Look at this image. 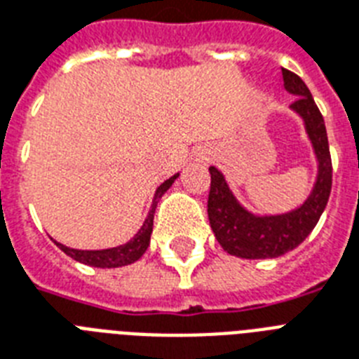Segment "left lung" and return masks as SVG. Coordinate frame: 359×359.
I'll return each mask as SVG.
<instances>
[{
    "label": "left lung",
    "instance_id": "8db88e82",
    "mask_svg": "<svg viewBox=\"0 0 359 359\" xmlns=\"http://www.w3.org/2000/svg\"><path fill=\"white\" fill-rule=\"evenodd\" d=\"M282 76L285 88L291 94H297L291 109H294L306 122V130L319 159V177L315 183L313 193L309 194L306 203L297 211L278 215V217H254L241 208L233 194L229 193L224 176L215 166L209 168L211 174L208 198L209 224L220 246L228 254L245 259L278 257L297 248L317 226L332 191V157H330L325 118L306 83L297 74L285 68H282Z\"/></svg>",
    "mask_w": 359,
    "mask_h": 359
}]
</instances>
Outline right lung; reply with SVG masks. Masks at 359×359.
<instances>
[{
	"instance_id": "1",
	"label": "right lung",
	"mask_w": 359,
	"mask_h": 359,
	"mask_svg": "<svg viewBox=\"0 0 359 359\" xmlns=\"http://www.w3.org/2000/svg\"><path fill=\"white\" fill-rule=\"evenodd\" d=\"M177 174L176 176H172L170 180H166L165 183H161V185L157 187L150 213L146 217L142 228L139 229V233L135 235L130 243H126V245L122 246H116V248H107V250H76V248H68V246L61 245V243H55V245L59 246L65 254H68L72 259L79 261V263H85V265L100 266V269H114V266H124L130 265V263H135V261L144 254L148 245H150V235L151 229H154V213H156L157 202H159V198L166 193V189L174 183Z\"/></svg>"
}]
</instances>
